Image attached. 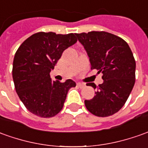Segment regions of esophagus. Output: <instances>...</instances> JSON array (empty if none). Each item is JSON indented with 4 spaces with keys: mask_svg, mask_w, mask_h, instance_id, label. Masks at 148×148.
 Wrapping results in <instances>:
<instances>
[{
    "mask_svg": "<svg viewBox=\"0 0 148 148\" xmlns=\"http://www.w3.org/2000/svg\"><path fill=\"white\" fill-rule=\"evenodd\" d=\"M76 85L80 88H83L85 87V84H84V83H80V82H77V83H76Z\"/></svg>",
    "mask_w": 148,
    "mask_h": 148,
    "instance_id": "obj_1",
    "label": "esophagus"
}]
</instances>
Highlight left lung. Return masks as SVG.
I'll list each match as a JSON object with an SVG mask.
<instances>
[{
  "instance_id": "1",
  "label": "left lung",
  "mask_w": 148,
  "mask_h": 148,
  "mask_svg": "<svg viewBox=\"0 0 148 148\" xmlns=\"http://www.w3.org/2000/svg\"><path fill=\"white\" fill-rule=\"evenodd\" d=\"M84 46L91 69L103 74V83L86 85L97 88L96 95L85 100L87 110L97 117H108L121 110L135 82V60L129 45L119 36L105 31L75 34Z\"/></svg>"
}]
</instances>
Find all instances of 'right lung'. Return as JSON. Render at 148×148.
<instances>
[{
  "label": "right lung",
  "mask_w": 148,
  "mask_h": 148,
  "mask_svg": "<svg viewBox=\"0 0 148 148\" xmlns=\"http://www.w3.org/2000/svg\"><path fill=\"white\" fill-rule=\"evenodd\" d=\"M77 41L74 34L38 32L25 39L15 53L13 79L25 108L41 118H51L63 109L68 90L75 81L64 83L51 79L62 53Z\"/></svg>",
  "instance_id": "add662e5"
}]
</instances>
